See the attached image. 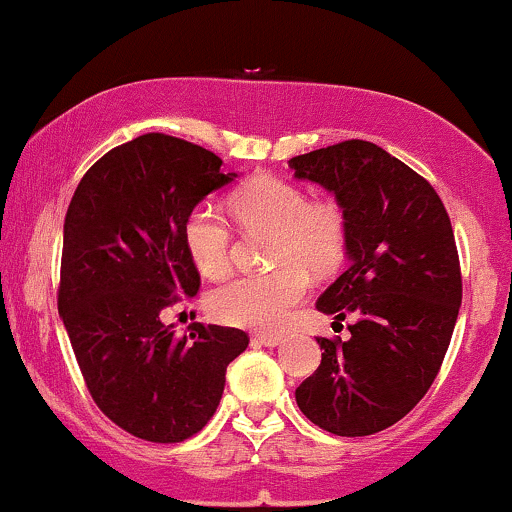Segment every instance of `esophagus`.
I'll list each match as a JSON object with an SVG mask.
<instances>
[{
    "label": "esophagus",
    "mask_w": 512,
    "mask_h": 512,
    "mask_svg": "<svg viewBox=\"0 0 512 512\" xmlns=\"http://www.w3.org/2000/svg\"><path fill=\"white\" fill-rule=\"evenodd\" d=\"M251 340L258 342V345H266V347H278L282 342L280 335H254Z\"/></svg>",
    "instance_id": "1"
}]
</instances>
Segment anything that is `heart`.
<instances>
[{
    "label": "heart",
    "mask_w": 512,
    "mask_h": 512,
    "mask_svg": "<svg viewBox=\"0 0 512 512\" xmlns=\"http://www.w3.org/2000/svg\"><path fill=\"white\" fill-rule=\"evenodd\" d=\"M232 218L244 232L270 234L268 258L278 266L244 275L210 297V314L230 326L278 330L309 292V275L333 273L347 254V218L333 198L309 201L302 186L256 174L230 196ZM184 246L203 278L230 270L232 234L215 208L196 206L184 220Z\"/></svg>",
    "instance_id": "1"
}]
</instances>
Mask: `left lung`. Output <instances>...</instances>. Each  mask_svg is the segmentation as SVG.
<instances>
[{"mask_svg": "<svg viewBox=\"0 0 512 512\" xmlns=\"http://www.w3.org/2000/svg\"><path fill=\"white\" fill-rule=\"evenodd\" d=\"M345 210L347 270L318 297L350 340L318 338L321 364L297 388L299 410L335 436H371L424 398L446 357L462 302L446 206L422 174L352 141L290 160Z\"/></svg>", "mask_w": 512, "mask_h": 512, "instance_id": "obj_1", "label": "left lung"}]
</instances>
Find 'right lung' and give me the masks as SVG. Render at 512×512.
Here are the masks:
<instances>
[{
  "label": "right lung",
  "instance_id": "obj_1",
  "mask_svg": "<svg viewBox=\"0 0 512 512\" xmlns=\"http://www.w3.org/2000/svg\"><path fill=\"white\" fill-rule=\"evenodd\" d=\"M196 143L143 134L83 174L64 220L57 306L90 398L153 443L191 438L218 410L225 371L249 345L237 328L177 335L162 309L194 297L201 275L184 220L237 174Z\"/></svg>",
  "mask_w": 512,
  "mask_h": 512
}]
</instances>
